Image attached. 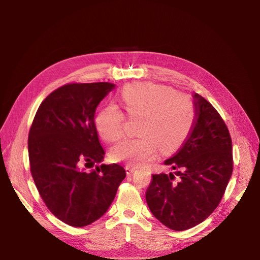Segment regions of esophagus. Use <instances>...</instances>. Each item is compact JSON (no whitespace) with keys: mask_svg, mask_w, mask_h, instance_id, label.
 Returning <instances> with one entry per match:
<instances>
[{"mask_svg":"<svg viewBox=\"0 0 260 260\" xmlns=\"http://www.w3.org/2000/svg\"><path fill=\"white\" fill-rule=\"evenodd\" d=\"M136 169H137V167H133V166H131V165H127V166H125V171H127V175H132L133 172L136 171Z\"/></svg>","mask_w":260,"mask_h":260,"instance_id":"esophagus-1","label":"esophagus"}]
</instances>
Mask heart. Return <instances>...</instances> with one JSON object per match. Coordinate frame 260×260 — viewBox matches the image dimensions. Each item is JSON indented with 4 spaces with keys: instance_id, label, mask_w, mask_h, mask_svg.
Returning a JSON list of instances; mask_svg holds the SVG:
<instances>
[{
    "instance_id": "obj_1",
    "label": "heart",
    "mask_w": 260,
    "mask_h": 260,
    "mask_svg": "<svg viewBox=\"0 0 260 260\" xmlns=\"http://www.w3.org/2000/svg\"><path fill=\"white\" fill-rule=\"evenodd\" d=\"M124 111L131 117H142L139 124L140 137L124 139L111 149L115 161L129 165L143 164L158 153L171 152L183 143L194 120L191 101L160 84L136 83L120 92ZM124 115L114 104L102 108L95 116V128L108 143L123 135Z\"/></svg>"
}]
</instances>
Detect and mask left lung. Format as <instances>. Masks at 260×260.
<instances>
[{
	"instance_id": "1",
	"label": "left lung",
	"mask_w": 260,
	"mask_h": 260,
	"mask_svg": "<svg viewBox=\"0 0 260 260\" xmlns=\"http://www.w3.org/2000/svg\"><path fill=\"white\" fill-rule=\"evenodd\" d=\"M193 100L190 135L164 162L177 171L153 175L145 195L155 218L175 231L198 225L217 208L233 170L232 141L223 119L200 94L194 93Z\"/></svg>"
}]
</instances>
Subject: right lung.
<instances>
[{"label":"right lung","instance_id":"add662e5","mask_svg":"<svg viewBox=\"0 0 260 260\" xmlns=\"http://www.w3.org/2000/svg\"><path fill=\"white\" fill-rule=\"evenodd\" d=\"M109 82L69 83L39 106L29 131L30 171L52 214L85 226L103 216L125 178L124 168L102 162L105 152L94 122L96 107L115 89Z\"/></svg>","mask_w":260,"mask_h":260}]
</instances>
